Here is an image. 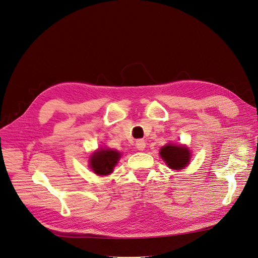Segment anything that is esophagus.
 Returning <instances> with one entry per match:
<instances>
[{"instance_id": "esophagus-1", "label": "esophagus", "mask_w": 258, "mask_h": 258, "mask_svg": "<svg viewBox=\"0 0 258 258\" xmlns=\"http://www.w3.org/2000/svg\"><path fill=\"white\" fill-rule=\"evenodd\" d=\"M136 147H137V149L139 150V151H143L144 148H146V141L142 140V139L137 140L136 141Z\"/></svg>"}]
</instances>
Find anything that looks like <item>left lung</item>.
<instances>
[{"label": "left lung", "instance_id": "left-lung-1", "mask_svg": "<svg viewBox=\"0 0 258 258\" xmlns=\"http://www.w3.org/2000/svg\"><path fill=\"white\" fill-rule=\"evenodd\" d=\"M160 155L162 159L166 162L168 167L173 169L184 168L190 159L189 150L181 146H173V144H167L163 147L160 151Z\"/></svg>", "mask_w": 258, "mask_h": 258}]
</instances>
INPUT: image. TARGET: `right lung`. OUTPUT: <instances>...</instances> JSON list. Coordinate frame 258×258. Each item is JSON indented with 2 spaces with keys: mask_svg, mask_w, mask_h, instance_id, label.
I'll return each instance as SVG.
<instances>
[{
  "mask_svg": "<svg viewBox=\"0 0 258 258\" xmlns=\"http://www.w3.org/2000/svg\"><path fill=\"white\" fill-rule=\"evenodd\" d=\"M120 158V153L114 150H100L92 155L90 160L91 167L98 175H108L112 172L117 162Z\"/></svg>",
  "mask_w": 258,
  "mask_h": 258,
  "instance_id": "obj_1",
  "label": "right lung"
}]
</instances>
